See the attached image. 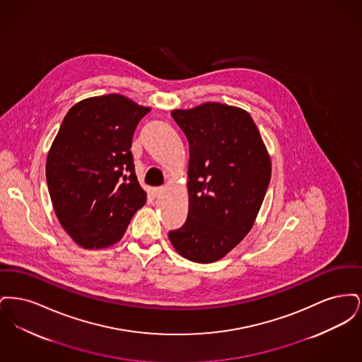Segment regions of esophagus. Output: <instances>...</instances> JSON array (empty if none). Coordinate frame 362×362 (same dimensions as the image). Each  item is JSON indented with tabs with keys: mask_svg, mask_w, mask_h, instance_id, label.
<instances>
[{
	"mask_svg": "<svg viewBox=\"0 0 362 362\" xmlns=\"http://www.w3.org/2000/svg\"><path fill=\"white\" fill-rule=\"evenodd\" d=\"M164 192V189L163 187H155V189H152V194L155 195V197H158V195H161Z\"/></svg>",
	"mask_w": 362,
	"mask_h": 362,
	"instance_id": "obj_1",
	"label": "esophagus"
}]
</instances>
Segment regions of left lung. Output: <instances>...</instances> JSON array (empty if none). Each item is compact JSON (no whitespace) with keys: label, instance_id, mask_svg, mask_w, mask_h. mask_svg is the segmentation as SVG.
Instances as JSON below:
<instances>
[{"label":"left lung","instance_id":"left-lung-1","mask_svg":"<svg viewBox=\"0 0 362 362\" xmlns=\"http://www.w3.org/2000/svg\"><path fill=\"white\" fill-rule=\"evenodd\" d=\"M189 139V216L170 230L175 250L198 263L225 257L251 230L272 177V161L250 114L205 103L175 110Z\"/></svg>","mask_w":362,"mask_h":362}]
</instances>
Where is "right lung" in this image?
<instances>
[{
  "label": "right lung",
  "mask_w": 362,
  "mask_h": 362,
  "mask_svg": "<svg viewBox=\"0 0 362 362\" xmlns=\"http://www.w3.org/2000/svg\"><path fill=\"white\" fill-rule=\"evenodd\" d=\"M151 108L122 95L89 98L64 118L46 161L55 214L70 238L93 250L119 241L146 194L130 151Z\"/></svg>",
  "instance_id": "add662e5"
}]
</instances>
